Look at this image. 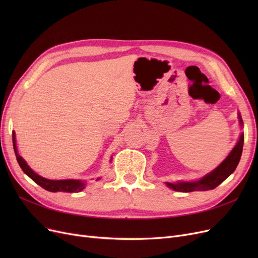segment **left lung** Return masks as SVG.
<instances>
[{
  "label": "left lung",
  "mask_w": 258,
  "mask_h": 258,
  "mask_svg": "<svg viewBox=\"0 0 258 258\" xmlns=\"http://www.w3.org/2000/svg\"><path fill=\"white\" fill-rule=\"evenodd\" d=\"M239 122L240 126H243L241 115L239 114ZM244 135L242 134L236 146L232 148V151L226 157V159L221 163L220 166L215 168L212 172L208 173L206 176L200 178L196 182H177V183H166L169 188H172L175 191L181 192H189V191H204L214 189L221 183H223L233 171L236 170L238 163L240 161L242 155V148H243Z\"/></svg>",
  "instance_id": "1"
}]
</instances>
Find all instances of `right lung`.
I'll return each mask as SVG.
<instances>
[{"label": "right lung", "instance_id": "1", "mask_svg": "<svg viewBox=\"0 0 258 258\" xmlns=\"http://www.w3.org/2000/svg\"><path fill=\"white\" fill-rule=\"evenodd\" d=\"M13 144H14L15 155H16L17 161H18L19 166L22 169L23 172H25L31 179H33V181L37 185L43 187L44 189L51 191V192H57V191L79 192L85 188V186H86L85 182L80 181V179H59V181H53V179H47V178L42 177L38 174H36L34 171L27 165V162L23 160L21 156L18 154L15 132H13Z\"/></svg>", "mask_w": 258, "mask_h": 258}]
</instances>
